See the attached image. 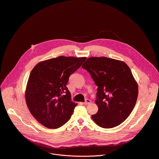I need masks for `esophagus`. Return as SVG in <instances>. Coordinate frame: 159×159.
I'll return each instance as SVG.
<instances>
[{
    "label": "esophagus",
    "instance_id": "esophagus-1",
    "mask_svg": "<svg viewBox=\"0 0 159 159\" xmlns=\"http://www.w3.org/2000/svg\"><path fill=\"white\" fill-rule=\"evenodd\" d=\"M91 103V101L90 99H87L85 100V102L84 103V105H89Z\"/></svg>",
    "mask_w": 159,
    "mask_h": 159
}]
</instances>
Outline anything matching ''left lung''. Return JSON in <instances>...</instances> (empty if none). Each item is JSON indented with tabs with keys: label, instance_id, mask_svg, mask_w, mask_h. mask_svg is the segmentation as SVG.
<instances>
[{
	"label": "left lung",
	"instance_id": "obj_1",
	"mask_svg": "<svg viewBox=\"0 0 159 159\" xmlns=\"http://www.w3.org/2000/svg\"><path fill=\"white\" fill-rule=\"evenodd\" d=\"M98 86L94 122L103 128L120 125L132 112L138 96V85L131 69L122 61L107 57H91L82 66Z\"/></svg>",
	"mask_w": 159,
	"mask_h": 159
}]
</instances>
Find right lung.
I'll list each match as a JSON object with an SVG mask.
<instances>
[{
  "instance_id": "1",
  "label": "right lung",
  "mask_w": 159,
  "mask_h": 159,
  "mask_svg": "<svg viewBox=\"0 0 159 159\" xmlns=\"http://www.w3.org/2000/svg\"><path fill=\"white\" fill-rule=\"evenodd\" d=\"M85 60L86 57L61 56L40 61L32 69L25 100L31 114L42 125L56 129L70 120L77 104L71 101L66 85Z\"/></svg>"
}]
</instances>
